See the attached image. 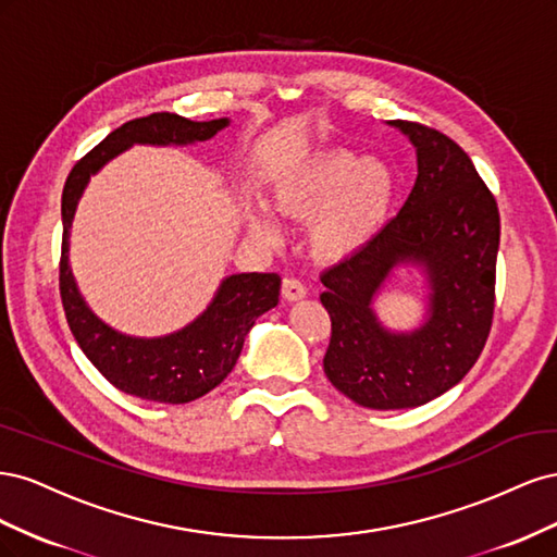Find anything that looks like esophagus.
<instances>
[{"label":"esophagus","mask_w":557,"mask_h":557,"mask_svg":"<svg viewBox=\"0 0 557 557\" xmlns=\"http://www.w3.org/2000/svg\"><path fill=\"white\" fill-rule=\"evenodd\" d=\"M283 297L288 301H299L307 297V288L305 283H301L299 278H285L283 281Z\"/></svg>","instance_id":"obj_1"}]
</instances>
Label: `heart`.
Wrapping results in <instances>:
<instances>
[{
  "instance_id": "b5f03b06",
  "label": "heart",
  "mask_w": 557,
  "mask_h": 557,
  "mask_svg": "<svg viewBox=\"0 0 557 557\" xmlns=\"http://www.w3.org/2000/svg\"><path fill=\"white\" fill-rule=\"evenodd\" d=\"M397 183L391 166L350 150L320 153L281 176L276 209L311 221L309 248L318 260L344 262L372 246L391 221ZM248 227L262 242L278 237V225L262 207L248 213Z\"/></svg>"
}]
</instances>
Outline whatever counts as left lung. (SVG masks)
<instances>
[{"label": "left lung", "mask_w": 557, "mask_h": 557, "mask_svg": "<svg viewBox=\"0 0 557 557\" xmlns=\"http://www.w3.org/2000/svg\"><path fill=\"white\" fill-rule=\"evenodd\" d=\"M391 125L416 148L413 190L372 246L320 276L332 320L325 374L379 411L423 407L474 367L493 325L499 248L497 201L465 150L425 125ZM399 265H418L429 285L424 323L407 333L373 309Z\"/></svg>", "instance_id": "8db88e82"}]
</instances>
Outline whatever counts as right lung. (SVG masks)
Masks as SVG:
<instances>
[{
    "label": "right lung",
    "mask_w": 557,
    "mask_h": 557,
    "mask_svg": "<svg viewBox=\"0 0 557 557\" xmlns=\"http://www.w3.org/2000/svg\"><path fill=\"white\" fill-rule=\"evenodd\" d=\"M230 125V117L195 123L176 113H150L113 129L74 164L62 190L60 295L66 323L86 358L117 391L148 401L185 404L223 383L237 364L246 334L258 315L278 305V274H232L218 285L211 305L193 323L164 336H129L107 325L83 299L70 267V230L78 199L107 162L141 146H190Z\"/></svg>",
    "instance_id": "add662e5"
}]
</instances>
